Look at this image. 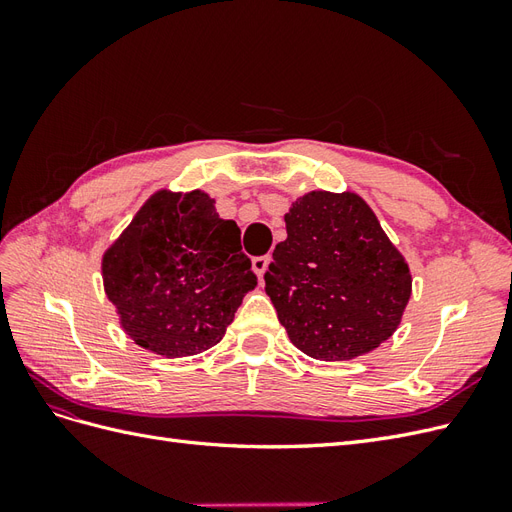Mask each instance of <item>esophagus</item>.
I'll return each mask as SVG.
<instances>
[{
  "label": "esophagus",
  "instance_id": "esophagus-1",
  "mask_svg": "<svg viewBox=\"0 0 512 512\" xmlns=\"http://www.w3.org/2000/svg\"><path fill=\"white\" fill-rule=\"evenodd\" d=\"M269 262H271V256L267 254V256H256L254 260H252V269L256 271V275L260 277H265V273H267V269H269Z\"/></svg>",
  "mask_w": 512,
  "mask_h": 512
}]
</instances>
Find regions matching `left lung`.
Listing matches in <instances>:
<instances>
[{"label": "left lung", "instance_id": "8db88e82", "mask_svg": "<svg viewBox=\"0 0 512 512\" xmlns=\"http://www.w3.org/2000/svg\"><path fill=\"white\" fill-rule=\"evenodd\" d=\"M265 273L290 342L312 359L348 361L389 339L412 292L404 256L352 192H309L284 215Z\"/></svg>", "mask_w": 512, "mask_h": 512}]
</instances>
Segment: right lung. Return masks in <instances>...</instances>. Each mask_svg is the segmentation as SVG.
Wrapping results in <instances>:
<instances>
[{
	"label": "right lung",
	"mask_w": 512,
	"mask_h": 512,
	"mask_svg": "<svg viewBox=\"0 0 512 512\" xmlns=\"http://www.w3.org/2000/svg\"><path fill=\"white\" fill-rule=\"evenodd\" d=\"M213 203L200 190L153 194L102 258L123 331L168 359L218 344L258 284L239 226Z\"/></svg>",
	"instance_id": "1"
}]
</instances>
